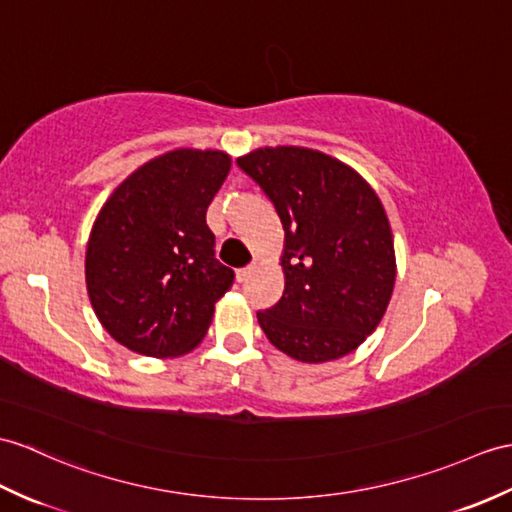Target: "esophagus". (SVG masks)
I'll use <instances>...</instances> for the list:
<instances>
[{
  "label": "esophagus",
  "mask_w": 512,
  "mask_h": 512,
  "mask_svg": "<svg viewBox=\"0 0 512 512\" xmlns=\"http://www.w3.org/2000/svg\"><path fill=\"white\" fill-rule=\"evenodd\" d=\"M257 272V264H251V266H246V268H240L237 270V281L240 283H246L248 279H251L253 275Z\"/></svg>",
  "instance_id": "34e87169"
}]
</instances>
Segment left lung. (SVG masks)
Listing matches in <instances>:
<instances>
[{"label": "left lung", "instance_id": "1", "mask_svg": "<svg viewBox=\"0 0 512 512\" xmlns=\"http://www.w3.org/2000/svg\"><path fill=\"white\" fill-rule=\"evenodd\" d=\"M275 205L285 231V290L257 312L268 340L301 362L358 349L395 288V246L382 202L349 165L323 152L279 146L237 159Z\"/></svg>", "mask_w": 512, "mask_h": 512}]
</instances>
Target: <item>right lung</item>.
<instances>
[{
    "instance_id": "obj_1",
    "label": "right lung",
    "mask_w": 512,
    "mask_h": 512,
    "mask_svg": "<svg viewBox=\"0 0 512 512\" xmlns=\"http://www.w3.org/2000/svg\"><path fill=\"white\" fill-rule=\"evenodd\" d=\"M231 168L220 150L178 148L141 165L106 200L87 246L102 327L130 351L174 358L207 334L235 272L216 259L207 207Z\"/></svg>"
}]
</instances>
